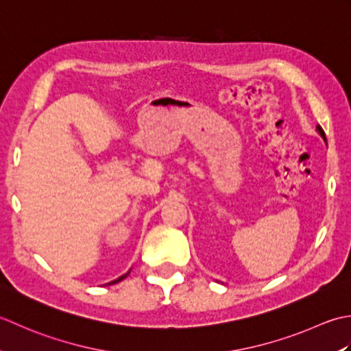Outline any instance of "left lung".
I'll list each match as a JSON object with an SVG mask.
<instances>
[{
	"instance_id": "obj_1",
	"label": "left lung",
	"mask_w": 351,
	"mask_h": 351,
	"mask_svg": "<svg viewBox=\"0 0 351 351\" xmlns=\"http://www.w3.org/2000/svg\"><path fill=\"white\" fill-rule=\"evenodd\" d=\"M317 130H318V133L321 134V138H323V139L326 141V133H324V130H323V128H321L319 125H317Z\"/></svg>"
}]
</instances>
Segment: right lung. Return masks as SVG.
I'll return each mask as SVG.
<instances>
[{"mask_svg": "<svg viewBox=\"0 0 351 351\" xmlns=\"http://www.w3.org/2000/svg\"><path fill=\"white\" fill-rule=\"evenodd\" d=\"M128 273H130V271H128ZM128 273L127 274H124V276H121V277H118L117 280H113V282H110L109 285H115V283H118V282H121V280H124V278L128 276Z\"/></svg>", "mask_w": 351, "mask_h": 351, "instance_id": "obj_1", "label": "right lung"}]
</instances>
